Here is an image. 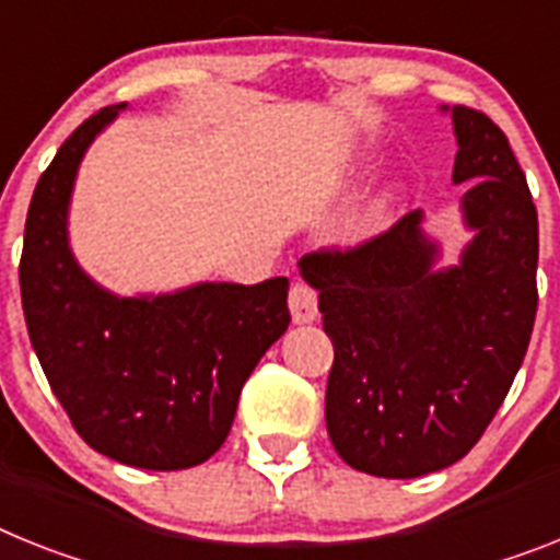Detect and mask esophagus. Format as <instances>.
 <instances>
[{
  "label": "esophagus",
  "instance_id": "esophagus-1",
  "mask_svg": "<svg viewBox=\"0 0 560 560\" xmlns=\"http://www.w3.org/2000/svg\"><path fill=\"white\" fill-rule=\"evenodd\" d=\"M290 313H293L295 324H310L316 322L318 316V293L310 288L307 281H293V288H290L288 295Z\"/></svg>",
  "mask_w": 560,
  "mask_h": 560
}]
</instances>
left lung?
Instances as JSON below:
<instances>
[{
  "mask_svg": "<svg viewBox=\"0 0 560 560\" xmlns=\"http://www.w3.org/2000/svg\"><path fill=\"white\" fill-rule=\"evenodd\" d=\"M453 182L476 238L432 270L421 213L299 261L332 341L324 416L336 453L378 478H418L476 447L527 355L538 310V213L504 130L453 107Z\"/></svg>",
  "mask_w": 560,
  "mask_h": 560,
  "instance_id": "1",
  "label": "left lung"
}]
</instances>
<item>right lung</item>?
I'll return each instance as SVG.
<instances>
[{
    "label": "right lung",
    "instance_id": "add662e5",
    "mask_svg": "<svg viewBox=\"0 0 560 560\" xmlns=\"http://www.w3.org/2000/svg\"><path fill=\"white\" fill-rule=\"evenodd\" d=\"M119 107L84 119L33 190L22 310L54 396L96 453L130 467L185 469L228 439L244 382L288 330L290 281L116 299L79 270L68 247L73 176Z\"/></svg>",
    "mask_w": 560,
    "mask_h": 560
}]
</instances>
